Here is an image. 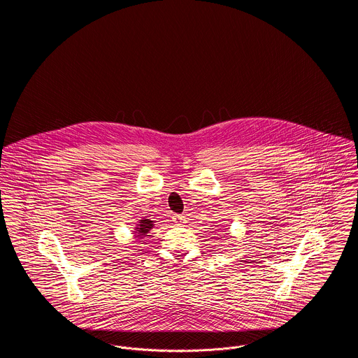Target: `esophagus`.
I'll return each instance as SVG.
<instances>
[{"label":"esophagus","mask_w":358,"mask_h":358,"mask_svg":"<svg viewBox=\"0 0 358 358\" xmlns=\"http://www.w3.org/2000/svg\"><path fill=\"white\" fill-rule=\"evenodd\" d=\"M171 220L174 222V224H182V222H185V217L182 215H174Z\"/></svg>","instance_id":"34e87169"}]
</instances>
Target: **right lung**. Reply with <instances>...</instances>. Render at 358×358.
Masks as SVG:
<instances>
[{
  "instance_id": "right-lung-1",
  "label": "right lung",
  "mask_w": 358,
  "mask_h": 358,
  "mask_svg": "<svg viewBox=\"0 0 358 358\" xmlns=\"http://www.w3.org/2000/svg\"><path fill=\"white\" fill-rule=\"evenodd\" d=\"M154 225H155V224H154L153 220L143 217V219L139 220V222L134 227V231H133V232L136 234V238H145V236H148V234L153 229Z\"/></svg>"
}]
</instances>
